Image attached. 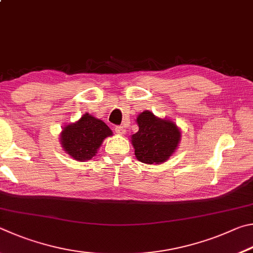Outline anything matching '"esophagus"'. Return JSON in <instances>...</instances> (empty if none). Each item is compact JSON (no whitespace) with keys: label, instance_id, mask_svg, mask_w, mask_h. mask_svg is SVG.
Returning <instances> with one entry per match:
<instances>
[{"label":"esophagus","instance_id":"esophagus-1","mask_svg":"<svg viewBox=\"0 0 253 253\" xmlns=\"http://www.w3.org/2000/svg\"><path fill=\"white\" fill-rule=\"evenodd\" d=\"M115 132H117V133H118L119 135H123V134H126V126H115Z\"/></svg>","mask_w":253,"mask_h":253}]
</instances>
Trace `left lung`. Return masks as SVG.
<instances>
[{"mask_svg": "<svg viewBox=\"0 0 253 253\" xmlns=\"http://www.w3.org/2000/svg\"><path fill=\"white\" fill-rule=\"evenodd\" d=\"M139 131L131 136L134 154L147 165H160L178 148L181 132L174 122L160 119L150 111H143L136 118Z\"/></svg>", "mask_w": 253, "mask_h": 253, "instance_id": "left-lung-1", "label": "left lung"}]
</instances>
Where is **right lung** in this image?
I'll return each mask as SVG.
<instances>
[{
	"label": "right lung",
	"instance_id": "add662e5",
	"mask_svg": "<svg viewBox=\"0 0 253 253\" xmlns=\"http://www.w3.org/2000/svg\"><path fill=\"white\" fill-rule=\"evenodd\" d=\"M112 135V131L100 119L84 113L75 123L63 127L60 140L62 148L74 160L84 162L97 153L105 138Z\"/></svg>",
	"mask_w": 253,
	"mask_h": 253
}]
</instances>
